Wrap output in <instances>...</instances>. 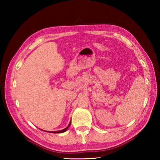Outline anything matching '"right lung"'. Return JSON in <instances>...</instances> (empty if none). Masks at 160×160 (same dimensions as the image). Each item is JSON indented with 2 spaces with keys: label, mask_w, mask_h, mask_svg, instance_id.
Listing matches in <instances>:
<instances>
[{
  "label": "right lung",
  "mask_w": 160,
  "mask_h": 160,
  "mask_svg": "<svg viewBox=\"0 0 160 160\" xmlns=\"http://www.w3.org/2000/svg\"><path fill=\"white\" fill-rule=\"evenodd\" d=\"M70 123H71V121H70V123H69V125L66 128H64V129H63V130H61V131H51V132H53V133H60V132H66L67 130H68V128H69V126H70ZM46 132H48V131H46Z\"/></svg>",
  "instance_id": "right-lung-1"
}]
</instances>
